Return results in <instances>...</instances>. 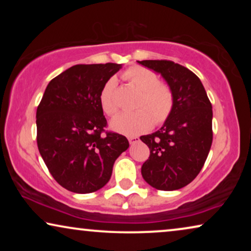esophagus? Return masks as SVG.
<instances>
[{
    "label": "esophagus",
    "instance_id": "obj_1",
    "mask_svg": "<svg viewBox=\"0 0 251 251\" xmlns=\"http://www.w3.org/2000/svg\"><path fill=\"white\" fill-rule=\"evenodd\" d=\"M128 139H129L130 144H135L137 142H139V138H138V137H136V136H130V137H128Z\"/></svg>",
    "mask_w": 251,
    "mask_h": 251
}]
</instances>
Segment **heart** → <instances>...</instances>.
<instances>
[{
	"instance_id": "obj_1",
	"label": "heart",
	"mask_w": 251,
	"mask_h": 251,
	"mask_svg": "<svg viewBox=\"0 0 251 251\" xmlns=\"http://www.w3.org/2000/svg\"><path fill=\"white\" fill-rule=\"evenodd\" d=\"M122 77L140 90L136 104L138 109L116 115L111 122L113 130L125 135H139L151 129L153 122L162 125L169 119L175 106L174 92L169 85L159 82L154 72L143 66H131L123 72ZM115 89L116 80L109 77L99 95L102 111L111 116L119 109Z\"/></svg>"
}]
</instances>
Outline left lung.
Listing matches in <instances>:
<instances>
[{
  "instance_id": "1",
  "label": "left lung",
  "mask_w": 251,
  "mask_h": 251,
  "mask_svg": "<svg viewBox=\"0 0 251 251\" xmlns=\"http://www.w3.org/2000/svg\"><path fill=\"white\" fill-rule=\"evenodd\" d=\"M140 65L160 73L171 88L175 106L161 129L142 136L150 157L142 175L161 191L186 186L198 176L212 144V106L200 78L170 60H142Z\"/></svg>"
}]
</instances>
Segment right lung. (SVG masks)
I'll return each mask as SVG.
<instances>
[{"label":"right lung","instance_id":"1","mask_svg":"<svg viewBox=\"0 0 251 251\" xmlns=\"http://www.w3.org/2000/svg\"><path fill=\"white\" fill-rule=\"evenodd\" d=\"M120 64L75 65L52 78L36 111L37 147L54 180L74 193L108 183L113 164L129 147L107 126L99 95Z\"/></svg>","mask_w":251,"mask_h":251}]
</instances>
